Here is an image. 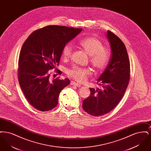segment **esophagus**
<instances>
[{"mask_svg": "<svg viewBox=\"0 0 151 151\" xmlns=\"http://www.w3.org/2000/svg\"><path fill=\"white\" fill-rule=\"evenodd\" d=\"M71 86H81V85L79 84V83H76V82H75V81H71Z\"/></svg>", "mask_w": 151, "mask_h": 151, "instance_id": "esophagus-1", "label": "esophagus"}]
</instances>
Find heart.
I'll return each mask as SVG.
<instances>
[{
    "label": "heart",
    "mask_w": 151,
    "mask_h": 151,
    "mask_svg": "<svg viewBox=\"0 0 151 151\" xmlns=\"http://www.w3.org/2000/svg\"><path fill=\"white\" fill-rule=\"evenodd\" d=\"M79 44L89 55L90 62L96 70H102L108 65L109 52L104 49L103 43L98 38L94 37H86L80 40ZM72 52V44L67 43L62 49V57L65 59H68L71 57ZM91 74L92 70L88 67L73 65L67 70L68 76L79 82L85 81Z\"/></svg>",
    "instance_id": "b5f03b06"
}]
</instances>
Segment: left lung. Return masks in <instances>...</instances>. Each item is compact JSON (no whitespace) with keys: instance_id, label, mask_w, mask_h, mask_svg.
<instances>
[{"instance_id":"1","label":"left lung","mask_w":151,"mask_h":151,"mask_svg":"<svg viewBox=\"0 0 151 151\" xmlns=\"http://www.w3.org/2000/svg\"><path fill=\"white\" fill-rule=\"evenodd\" d=\"M107 38L111 54L109 64L97 80L102 88H90V96L83 102L84 110L95 116L105 115L116 106L126 92L130 77L129 59L124 44L110 30Z\"/></svg>"}]
</instances>
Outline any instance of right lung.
<instances>
[{
    "label": "right lung",
    "instance_id": "add662e5",
    "mask_svg": "<svg viewBox=\"0 0 151 151\" xmlns=\"http://www.w3.org/2000/svg\"><path fill=\"white\" fill-rule=\"evenodd\" d=\"M81 30L49 25L33 32L23 44L19 59V82L27 100L38 110L55 108L61 91L70 84L68 79H51L50 70L59 65L63 46ZM55 71L62 73L59 70Z\"/></svg>",
    "mask_w": 151,
    "mask_h": 151
}]
</instances>
